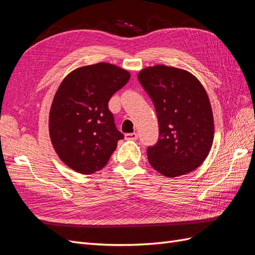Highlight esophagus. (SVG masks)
Returning a JSON list of instances; mask_svg holds the SVG:
<instances>
[{"instance_id":"1","label":"esophagus","mask_w":255,"mask_h":255,"mask_svg":"<svg viewBox=\"0 0 255 255\" xmlns=\"http://www.w3.org/2000/svg\"><path fill=\"white\" fill-rule=\"evenodd\" d=\"M125 137L128 140H136L138 138V135H137V133H128V134H126Z\"/></svg>"}]
</instances>
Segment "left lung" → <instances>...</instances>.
<instances>
[{"instance_id": "1", "label": "left lung", "mask_w": 255, "mask_h": 255, "mask_svg": "<svg viewBox=\"0 0 255 255\" xmlns=\"http://www.w3.org/2000/svg\"><path fill=\"white\" fill-rule=\"evenodd\" d=\"M138 81L158 120V140L146 149L150 165L168 177L194 171L214 139L213 112L202 84L188 71L164 65L143 69Z\"/></svg>"}]
</instances>
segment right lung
<instances>
[{"label": "right lung", "mask_w": 255, "mask_h": 255, "mask_svg": "<svg viewBox=\"0 0 255 255\" xmlns=\"http://www.w3.org/2000/svg\"><path fill=\"white\" fill-rule=\"evenodd\" d=\"M129 78L117 66L99 63L75 69L61 82L50 111V137L58 157L76 172L99 171L125 138L109 102Z\"/></svg>", "instance_id": "obj_1"}]
</instances>
